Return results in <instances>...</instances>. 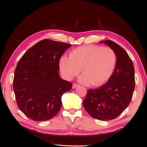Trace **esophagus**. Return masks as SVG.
<instances>
[{"mask_svg": "<svg viewBox=\"0 0 147 147\" xmlns=\"http://www.w3.org/2000/svg\"><path fill=\"white\" fill-rule=\"evenodd\" d=\"M79 85H77V84H75V83H74L73 85V89H74V88H76Z\"/></svg>", "mask_w": 147, "mask_h": 147, "instance_id": "34e87169", "label": "esophagus"}]
</instances>
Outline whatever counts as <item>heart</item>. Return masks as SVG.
Here are the masks:
<instances>
[{
	"label": "heart",
	"instance_id": "obj_1",
	"mask_svg": "<svg viewBox=\"0 0 147 147\" xmlns=\"http://www.w3.org/2000/svg\"><path fill=\"white\" fill-rule=\"evenodd\" d=\"M117 62L113 50L97 45H86L72 51L69 57L62 56L59 60L60 71L65 79L70 80L78 74L82 69L83 74L80 82L94 86L104 85L114 73Z\"/></svg>",
	"mask_w": 147,
	"mask_h": 147
}]
</instances>
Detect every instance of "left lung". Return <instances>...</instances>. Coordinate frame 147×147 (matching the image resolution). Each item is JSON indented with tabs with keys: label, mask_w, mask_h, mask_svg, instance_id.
Segmentation results:
<instances>
[{
	"label": "left lung",
	"mask_w": 147,
	"mask_h": 147,
	"mask_svg": "<svg viewBox=\"0 0 147 147\" xmlns=\"http://www.w3.org/2000/svg\"><path fill=\"white\" fill-rule=\"evenodd\" d=\"M100 43L114 51L116 65L107 83L98 88L88 90L83 105L91 117L109 121L119 116L131 100L135 86V69L131 59L121 46L109 40Z\"/></svg>",
	"instance_id": "1"
}]
</instances>
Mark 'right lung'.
<instances>
[{"instance_id": "add662e5", "label": "right lung", "mask_w": 147, "mask_h": 147, "mask_svg": "<svg viewBox=\"0 0 147 147\" xmlns=\"http://www.w3.org/2000/svg\"><path fill=\"white\" fill-rule=\"evenodd\" d=\"M71 46L42 40L28 50L19 61L13 89L19 108L31 119L49 120L60 111L61 96L73 85L59 76V60Z\"/></svg>"}]
</instances>
